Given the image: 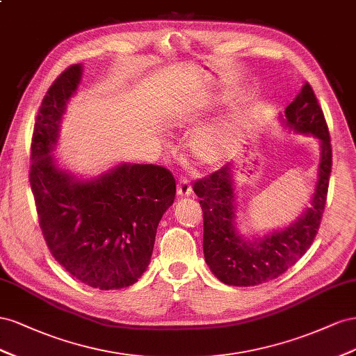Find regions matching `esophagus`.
Wrapping results in <instances>:
<instances>
[{"instance_id": "1", "label": "esophagus", "mask_w": 356, "mask_h": 356, "mask_svg": "<svg viewBox=\"0 0 356 356\" xmlns=\"http://www.w3.org/2000/svg\"><path fill=\"white\" fill-rule=\"evenodd\" d=\"M192 194V186L186 177H180L177 185V195L179 197H189Z\"/></svg>"}]
</instances>
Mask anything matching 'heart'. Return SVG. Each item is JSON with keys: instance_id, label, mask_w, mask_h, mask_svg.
Masks as SVG:
<instances>
[{"instance_id": "b5f03b06", "label": "heart", "mask_w": 356, "mask_h": 356, "mask_svg": "<svg viewBox=\"0 0 356 356\" xmlns=\"http://www.w3.org/2000/svg\"><path fill=\"white\" fill-rule=\"evenodd\" d=\"M194 116L195 110L172 108L168 115V120L172 127H181L194 119ZM238 124L240 113L232 111L211 124L198 128L189 140L191 155L201 165H213L222 161L234 145Z\"/></svg>"}]
</instances>
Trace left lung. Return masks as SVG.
Instances as JSON below:
<instances>
[{
  "label": "left lung",
  "instance_id": "obj_1",
  "mask_svg": "<svg viewBox=\"0 0 356 356\" xmlns=\"http://www.w3.org/2000/svg\"><path fill=\"white\" fill-rule=\"evenodd\" d=\"M282 122L296 133L314 136L321 143L318 181L310 207L289 227L253 240L238 234L234 180L229 165L197 180L192 188L201 198L200 206L204 218L202 250L206 262L225 285L255 286L279 277L307 252L319 229L328 194L332 149L327 120L309 83L301 88L285 108Z\"/></svg>",
  "mask_w": 356,
  "mask_h": 356
}]
</instances>
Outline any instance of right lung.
Segmentation results:
<instances>
[{"instance_id":"1","label":"right lung","mask_w":356,"mask_h":356,"mask_svg":"<svg viewBox=\"0 0 356 356\" xmlns=\"http://www.w3.org/2000/svg\"><path fill=\"white\" fill-rule=\"evenodd\" d=\"M82 65L60 74L35 118L29 184L40 228L54 258L71 276L103 291L133 285L150 262L158 223L175 202L176 180L154 164H120L80 180L59 168L50 152Z\"/></svg>"}]
</instances>
